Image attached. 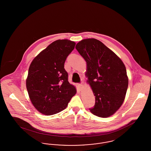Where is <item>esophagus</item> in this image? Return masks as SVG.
I'll use <instances>...</instances> for the list:
<instances>
[{
    "label": "esophagus",
    "mask_w": 151,
    "mask_h": 151,
    "mask_svg": "<svg viewBox=\"0 0 151 151\" xmlns=\"http://www.w3.org/2000/svg\"><path fill=\"white\" fill-rule=\"evenodd\" d=\"M78 89H79V90L81 91V90H82V89L83 88V85L82 84H78Z\"/></svg>",
    "instance_id": "1"
}]
</instances>
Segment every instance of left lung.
Instances as JSON below:
<instances>
[{
  "label": "left lung",
  "instance_id": "8db88e82",
  "mask_svg": "<svg viewBox=\"0 0 151 151\" xmlns=\"http://www.w3.org/2000/svg\"><path fill=\"white\" fill-rule=\"evenodd\" d=\"M75 48L86 62V82L96 102L90 111L99 117L114 114L124 100L129 84L122 60L104 43L95 38L81 40Z\"/></svg>",
  "mask_w": 151,
  "mask_h": 151
}]
</instances>
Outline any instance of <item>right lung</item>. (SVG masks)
I'll return each mask as SVG.
<instances>
[{"instance_id":"1","label":"right lung","mask_w":151,"mask_h":151,"mask_svg":"<svg viewBox=\"0 0 151 151\" xmlns=\"http://www.w3.org/2000/svg\"><path fill=\"white\" fill-rule=\"evenodd\" d=\"M76 43L58 40L50 44L32 60L26 80L32 104L44 115H51L67 108L76 93L68 81L65 62Z\"/></svg>"}]
</instances>
